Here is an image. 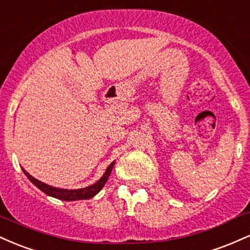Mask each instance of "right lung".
I'll list each match as a JSON object with an SVG mask.
<instances>
[{"instance_id":"obj_1","label":"right lung","mask_w":250,"mask_h":250,"mask_svg":"<svg viewBox=\"0 0 250 250\" xmlns=\"http://www.w3.org/2000/svg\"><path fill=\"white\" fill-rule=\"evenodd\" d=\"M114 165H115V161L111 162L110 165L108 166V168L105 169V173L102 175V177L97 181V182L81 189H63V188L53 187V186L45 185V183H43L41 181L35 179V177H33L29 173H27L23 168H22V170H23L24 175L29 179L30 182L33 183L34 186H36L40 190H42L43 193L47 194L48 196L55 197V199H59L62 201H76V200H89L91 199V197L95 196V195L99 193L103 187H104L105 182L108 181L109 176H110L111 170H113Z\"/></svg>"}]
</instances>
